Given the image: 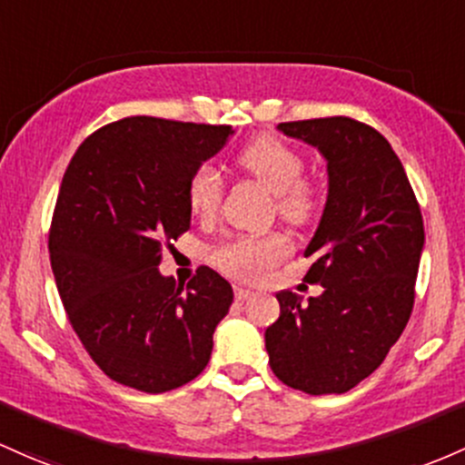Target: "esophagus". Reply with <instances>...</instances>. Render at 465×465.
<instances>
[{
	"instance_id": "obj_1",
	"label": "esophagus",
	"mask_w": 465,
	"mask_h": 465,
	"mask_svg": "<svg viewBox=\"0 0 465 465\" xmlns=\"http://www.w3.org/2000/svg\"><path fill=\"white\" fill-rule=\"evenodd\" d=\"M233 295H236V300H249L253 295V291L242 287V284H236V287H233Z\"/></svg>"
}]
</instances>
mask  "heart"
I'll list each match as a JSON object with an SVG mask.
<instances>
[{"instance_id": "obj_1", "label": "heart", "mask_w": 465, "mask_h": 465, "mask_svg": "<svg viewBox=\"0 0 465 465\" xmlns=\"http://www.w3.org/2000/svg\"><path fill=\"white\" fill-rule=\"evenodd\" d=\"M238 167L262 190L273 193V205L284 223L304 227L313 223L322 205V193L304 178V158L298 150L275 136H258L236 156ZM187 205L201 221H213L223 201V178L212 165H198L187 178ZM291 252L282 233L233 236L212 249L213 267L238 280H260Z\"/></svg>"}]
</instances>
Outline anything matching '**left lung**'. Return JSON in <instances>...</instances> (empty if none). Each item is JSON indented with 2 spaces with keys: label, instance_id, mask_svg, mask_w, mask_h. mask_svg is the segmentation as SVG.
Listing matches in <instances>:
<instances>
[{
  "label": "left lung",
  "instance_id": "8db88e82",
  "mask_svg": "<svg viewBox=\"0 0 465 465\" xmlns=\"http://www.w3.org/2000/svg\"><path fill=\"white\" fill-rule=\"evenodd\" d=\"M280 130L318 147L329 198L304 256L318 298L280 291V318L264 331L280 381L309 392H346L400 340L415 304L423 249L421 209L404 165L375 127L351 116L289 121Z\"/></svg>",
  "mask_w": 465,
  "mask_h": 465
}]
</instances>
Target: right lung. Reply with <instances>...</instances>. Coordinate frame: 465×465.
Returning <instances> with one entry per match:
<instances>
[{"label":"right lung","instance_id":"add662e5","mask_svg":"<svg viewBox=\"0 0 465 465\" xmlns=\"http://www.w3.org/2000/svg\"><path fill=\"white\" fill-rule=\"evenodd\" d=\"M229 125L127 116L79 145L61 181L48 252L70 324L110 380L165 392L203 373L233 302L227 280L198 267L176 284L163 249L190 229L187 178Z\"/></svg>","mask_w":465,"mask_h":465}]
</instances>
